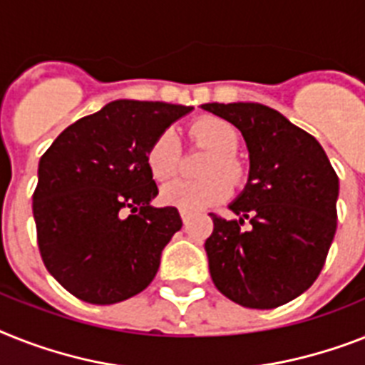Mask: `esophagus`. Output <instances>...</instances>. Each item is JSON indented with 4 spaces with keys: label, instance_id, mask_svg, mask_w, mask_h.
<instances>
[{
    "label": "esophagus",
    "instance_id": "esophagus-1",
    "mask_svg": "<svg viewBox=\"0 0 365 365\" xmlns=\"http://www.w3.org/2000/svg\"><path fill=\"white\" fill-rule=\"evenodd\" d=\"M179 212H180V218H182V222H185V224H188V220L192 218V212H190V210H186V209H180Z\"/></svg>",
    "mask_w": 365,
    "mask_h": 365
}]
</instances>
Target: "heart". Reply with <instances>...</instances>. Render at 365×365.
I'll return each mask as SVG.
<instances>
[{"mask_svg": "<svg viewBox=\"0 0 365 365\" xmlns=\"http://www.w3.org/2000/svg\"><path fill=\"white\" fill-rule=\"evenodd\" d=\"M190 135L209 147L212 155L205 165L207 179L185 180L177 179L162 188L160 200L165 205L177 209L200 210L210 205L220 203L230 195V182L239 179L240 164L235 158V149L239 147V132L222 117L205 115L195 119L190 125ZM177 160H179V141L177 134L171 128L160 132L147 149L145 162L149 173L155 180H168L175 175ZM215 173H222L225 178L215 176Z\"/></svg>", "mask_w": 365, "mask_h": 365, "instance_id": "heart-1", "label": "heart"}]
</instances>
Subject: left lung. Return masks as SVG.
<instances>
[{
    "label": "left lung",
    "instance_id": "left-lung-1",
    "mask_svg": "<svg viewBox=\"0 0 365 365\" xmlns=\"http://www.w3.org/2000/svg\"><path fill=\"white\" fill-rule=\"evenodd\" d=\"M201 108L237 126L250 153L248 182L230 205L237 218L210 215V278L244 308H278L323 270L338 227L339 179L321 143L279 111L257 102Z\"/></svg>",
    "mask_w": 365,
    "mask_h": 365
}]
</instances>
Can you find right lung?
<instances>
[{
  "instance_id": "add662e5",
  "label": "right lung",
  "mask_w": 365,
  "mask_h": 365,
  "mask_svg": "<svg viewBox=\"0 0 365 365\" xmlns=\"http://www.w3.org/2000/svg\"><path fill=\"white\" fill-rule=\"evenodd\" d=\"M194 110L113 101L67 126L38 162L33 194L37 242L48 272L89 304L141 293L182 220L158 194L145 155L156 135Z\"/></svg>"
}]
</instances>
